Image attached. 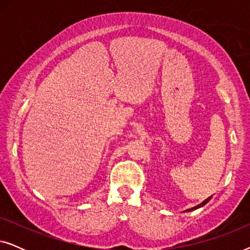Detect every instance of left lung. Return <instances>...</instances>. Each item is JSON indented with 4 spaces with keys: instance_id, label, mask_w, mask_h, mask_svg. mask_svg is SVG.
Listing matches in <instances>:
<instances>
[{
    "instance_id": "1",
    "label": "left lung",
    "mask_w": 250,
    "mask_h": 250,
    "mask_svg": "<svg viewBox=\"0 0 250 250\" xmlns=\"http://www.w3.org/2000/svg\"><path fill=\"white\" fill-rule=\"evenodd\" d=\"M210 198H211V197H209V198H207V199H206V200H205V201H203V203H201L200 205H198V206H196V207H193V208H190V209H188V210H186V211H191V210H194V209H197V208H200V207H203V206H204V205H206V204L208 203V201H209V200H210Z\"/></svg>"
}]
</instances>
